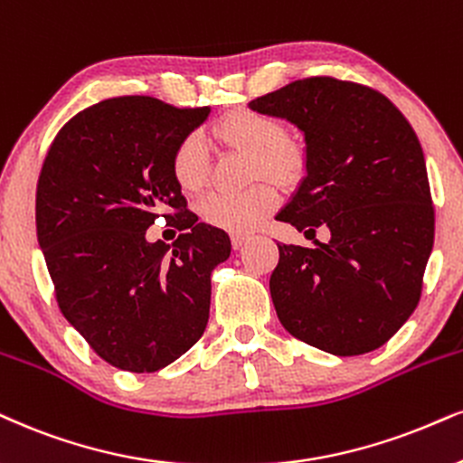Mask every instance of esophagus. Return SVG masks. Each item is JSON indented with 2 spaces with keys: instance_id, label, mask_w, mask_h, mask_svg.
<instances>
[{
  "instance_id": "34e87169",
  "label": "esophagus",
  "mask_w": 463,
  "mask_h": 463,
  "mask_svg": "<svg viewBox=\"0 0 463 463\" xmlns=\"http://www.w3.org/2000/svg\"><path fill=\"white\" fill-rule=\"evenodd\" d=\"M249 241H250V236H247V233H232V247H233V250H241Z\"/></svg>"
}]
</instances>
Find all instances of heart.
Returning a JSON list of instances; mask_svg holds the SVG:
<instances>
[{"label":"heart","instance_id":"heart-1","mask_svg":"<svg viewBox=\"0 0 463 463\" xmlns=\"http://www.w3.org/2000/svg\"><path fill=\"white\" fill-rule=\"evenodd\" d=\"M277 118L255 109H236L221 118L214 135L225 146L250 156V178H270L279 184L298 180L305 171V150L292 137L283 135ZM171 174L186 193H195L208 178V156L199 133H188L175 146ZM277 188L268 182L241 193H208L199 199L197 214L205 225L222 232H250L277 208Z\"/></svg>","mask_w":463,"mask_h":463}]
</instances>
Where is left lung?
Segmentation results:
<instances>
[{
  "instance_id": "obj_1",
  "label": "left lung",
  "mask_w": 463,
  "mask_h": 463,
  "mask_svg": "<svg viewBox=\"0 0 463 463\" xmlns=\"http://www.w3.org/2000/svg\"><path fill=\"white\" fill-rule=\"evenodd\" d=\"M305 135L307 175L277 214L316 249L279 244L270 296L283 328L335 356L384 345L412 316L433 247L419 137L384 94L309 77L249 102Z\"/></svg>"
}]
</instances>
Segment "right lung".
<instances>
[{"instance_id": "add662e5", "label": "right lung", "mask_w": 463, "mask_h": 463, "mask_svg": "<svg viewBox=\"0 0 463 463\" xmlns=\"http://www.w3.org/2000/svg\"><path fill=\"white\" fill-rule=\"evenodd\" d=\"M210 116L150 96H119L68 119L36 188V233L57 305L113 367L152 373L197 344L210 275L232 253L222 230L197 222L171 174L175 146ZM163 213L185 232L147 243Z\"/></svg>"}]
</instances>
